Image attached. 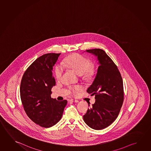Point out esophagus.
Masks as SVG:
<instances>
[{"label":"esophagus","mask_w":151,"mask_h":151,"mask_svg":"<svg viewBox=\"0 0 151 151\" xmlns=\"http://www.w3.org/2000/svg\"><path fill=\"white\" fill-rule=\"evenodd\" d=\"M70 101L72 102H78V100L76 99H70Z\"/></svg>","instance_id":"1"}]
</instances>
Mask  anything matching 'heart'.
I'll return each mask as SVG.
<instances>
[{
	"instance_id": "b5f03b06",
	"label": "heart",
	"mask_w": 151,
	"mask_h": 151,
	"mask_svg": "<svg viewBox=\"0 0 151 151\" xmlns=\"http://www.w3.org/2000/svg\"><path fill=\"white\" fill-rule=\"evenodd\" d=\"M62 65L69 67L76 73L83 76L87 79H91L93 76L95 71L91 66V62L89 59L78 54H75L69 56L62 62ZM63 70L60 66L56 67L55 76L58 80L60 79ZM72 92L76 95L77 91L81 89V86H74L71 87Z\"/></svg>"
}]
</instances>
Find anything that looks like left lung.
Returning <instances> with one entry per match:
<instances>
[{"mask_svg": "<svg viewBox=\"0 0 151 151\" xmlns=\"http://www.w3.org/2000/svg\"><path fill=\"white\" fill-rule=\"evenodd\" d=\"M85 52L95 56L99 67L87 90L88 93L95 95V102L88 108L83 119L90 128L102 130L113 123L120 112L124 98L123 81L116 65L103 50Z\"/></svg>", "mask_w": 151, "mask_h": 151, "instance_id": "1", "label": "left lung"}]
</instances>
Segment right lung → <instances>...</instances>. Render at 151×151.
<instances>
[{
  "mask_svg": "<svg viewBox=\"0 0 151 151\" xmlns=\"http://www.w3.org/2000/svg\"><path fill=\"white\" fill-rule=\"evenodd\" d=\"M60 54H44L36 59L23 74L20 84V97L24 111L35 123L50 128L63 116L67 101L52 98L51 88L55 85L54 65Z\"/></svg>",
  "mask_w": 151,
  "mask_h": 151,
  "instance_id": "right-lung-1",
  "label": "right lung"
}]
</instances>
